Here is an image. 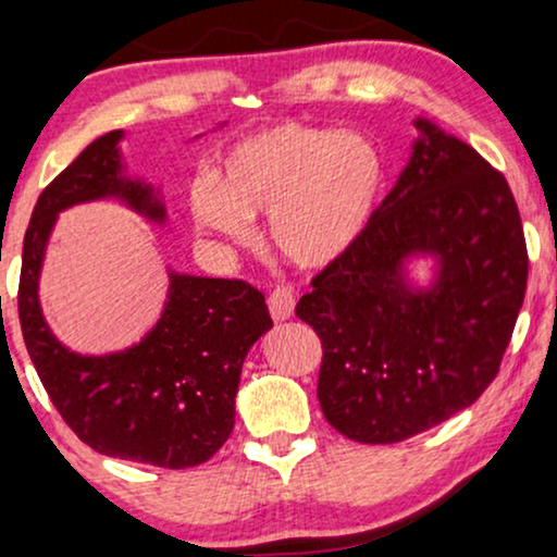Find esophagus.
Listing matches in <instances>:
<instances>
[{
    "label": "esophagus",
    "instance_id": "esophagus-1",
    "mask_svg": "<svg viewBox=\"0 0 557 557\" xmlns=\"http://www.w3.org/2000/svg\"><path fill=\"white\" fill-rule=\"evenodd\" d=\"M267 306H270V313L274 321H287L296 311V296H293L287 287H277V290L270 293L267 298Z\"/></svg>",
    "mask_w": 557,
    "mask_h": 557
}]
</instances>
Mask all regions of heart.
Returning <instances> with one entry per match:
<instances>
[{
  "instance_id": "1",
  "label": "heart",
  "mask_w": 557,
  "mask_h": 557,
  "mask_svg": "<svg viewBox=\"0 0 557 557\" xmlns=\"http://www.w3.org/2000/svg\"><path fill=\"white\" fill-rule=\"evenodd\" d=\"M384 150L368 134L280 122L238 139L220 160L218 184L191 186L202 231L251 238V218L270 214V240L300 270H324L350 253L386 197Z\"/></svg>"
}]
</instances>
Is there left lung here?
Here are the masks:
<instances>
[{"mask_svg":"<svg viewBox=\"0 0 557 557\" xmlns=\"http://www.w3.org/2000/svg\"><path fill=\"white\" fill-rule=\"evenodd\" d=\"M412 126L410 158L373 225L296 308L324 347L321 412L360 444H397L474 405L527 290L506 178L428 116Z\"/></svg>","mask_w":557,"mask_h":557,"instance_id":"8db88e82","label":"left lung"}]
</instances>
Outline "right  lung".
<instances>
[{"label": "right lung", "mask_w": 557, "mask_h": 557, "mask_svg": "<svg viewBox=\"0 0 557 557\" xmlns=\"http://www.w3.org/2000/svg\"><path fill=\"white\" fill-rule=\"evenodd\" d=\"M124 139V129L92 139L38 197L23 244L20 326L41 384L79 441L113 459L184 470L231 435L240 368L272 319L257 287L169 267L163 311L139 343L106 355L59 343L38 298L59 214L113 199L152 225L169 220L163 189L129 173Z\"/></svg>", "instance_id": "add662e5"}]
</instances>
